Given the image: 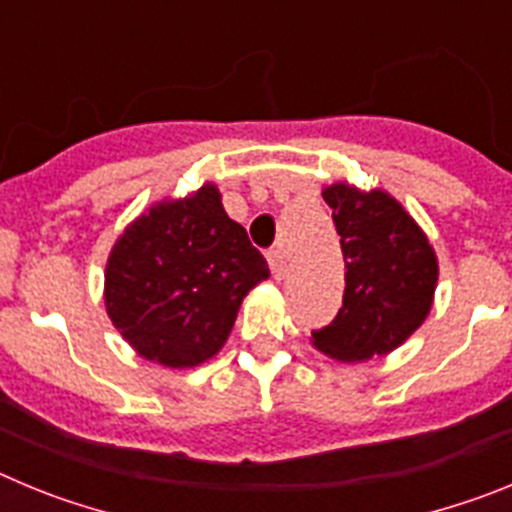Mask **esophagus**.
<instances>
[{
    "label": "esophagus",
    "instance_id": "esophagus-1",
    "mask_svg": "<svg viewBox=\"0 0 512 512\" xmlns=\"http://www.w3.org/2000/svg\"><path fill=\"white\" fill-rule=\"evenodd\" d=\"M266 259H269L274 279H284V274H287V253H284V248H271V251L266 253Z\"/></svg>",
    "mask_w": 512,
    "mask_h": 512
}]
</instances>
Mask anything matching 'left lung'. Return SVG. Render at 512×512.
Returning <instances> with one entry per match:
<instances>
[{
    "label": "left lung",
    "mask_w": 512,
    "mask_h": 512,
    "mask_svg": "<svg viewBox=\"0 0 512 512\" xmlns=\"http://www.w3.org/2000/svg\"><path fill=\"white\" fill-rule=\"evenodd\" d=\"M346 261L343 307L312 330L318 351L366 361L405 343L431 312L438 261L423 230L387 192L348 184L323 189Z\"/></svg>",
    "instance_id": "obj_1"
}]
</instances>
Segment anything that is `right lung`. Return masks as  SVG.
<instances>
[{
    "instance_id": "add662e5",
    "label": "right lung",
    "mask_w": 512,
    "mask_h": 512,
    "mask_svg": "<svg viewBox=\"0 0 512 512\" xmlns=\"http://www.w3.org/2000/svg\"><path fill=\"white\" fill-rule=\"evenodd\" d=\"M264 279L266 259L205 184L125 228L104 271V302L143 359L184 369L223 348L243 297Z\"/></svg>"
}]
</instances>
